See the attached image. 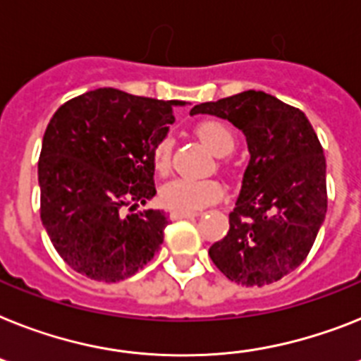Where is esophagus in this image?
Here are the masks:
<instances>
[{"mask_svg":"<svg viewBox=\"0 0 361 361\" xmlns=\"http://www.w3.org/2000/svg\"><path fill=\"white\" fill-rule=\"evenodd\" d=\"M169 217L177 221V219H190V217H197V212H171Z\"/></svg>","mask_w":361,"mask_h":361,"instance_id":"1","label":"esophagus"}]
</instances>
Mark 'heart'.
I'll use <instances>...</instances> for the list:
<instances>
[{"mask_svg":"<svg viewBox=\"0 0 361 361\" xmlns=\"http://www.w3.org/2000/svg\"><path fill=\"white\" fill-rule=\"evenodd\" d=\"M195 134L202 144L207 145L212 153L227 154L234 149L236 138L228 125L217 120H204L195 125ZM171 153H173V140L162 138L157 142L151 153L154 171L159 175H166L171 169ZM223 195V188L217 180L204 178H173L160 188L159 199L162 207L173 212H197L208 204L219 201Z\"/></svg>","mask_w":361,"mask_h":361,"instance_id":"obj_1","label":"heart"}]
</instances>
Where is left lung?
I'll list each match as a JSON object with an SVG mask.
<instances>
[{
	"mask_svg": "<svg viewBox=\"0 0 361 361\" xmlns=\"http://www.w3.org/2000/svg\"><path fill=\"white\" fill-rule=\"evenodd\" d=\"M190 114L228 120L245 134L247 164L228 232L208 255L241 286H266L299 267L326 214V160L305 112L247 90L195 105Z\"/></svg>",
	"mask_w": 361,
	"mask_h": 361,
	"instance_id": "8db88e82",
	"label": "left lung"
}]
</instances>
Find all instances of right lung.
Returning a JSON list of instances; mask_svg holds the SVG:
<instances>
[{
	"label": "right lung",
	"mask_w": 361,
	"mask_h": 361,
	"mask_svg": "<svg viewBox=\"0 0 361 361\" xmlns=\"http://www.w3.org/2000/svg\"><path fill=\"white\" fill-rule=\"evenodd\" d=\"M183 105L97 88L53 114L38 160L40 217L71 269L120 282L159 251L166 214L133 210L157 193L151 153Z\"/></svg>",
	"instance_id": "1"
}]
</instances>
